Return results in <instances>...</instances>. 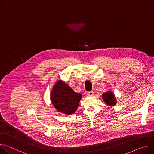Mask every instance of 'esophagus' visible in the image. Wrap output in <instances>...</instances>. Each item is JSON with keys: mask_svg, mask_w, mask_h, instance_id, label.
I'll return each instance as SVG.
<instances>
[{"mask_svg": "<svg viewBox=\"0 0 154 154\" xmlns=\"http://www.w3.org/2000/svg\"><path fill=\"white\" fill-rule=\"evenodd\" d=\"M87 94L89 96H92L94 95V92L93 91H88L87 93Z\"/></svg>", "mask_w": 154, "mask_h": 154, "instance_id": "esophagus-1", "label": "esophagus"}]
</instances>
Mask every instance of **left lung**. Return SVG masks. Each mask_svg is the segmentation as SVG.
<instances>
[{"mask_svg":"<svg viewBox=\"0 0 154 154\" xmlns=\"http://www.w3.org/2000/svg\"><path fill=\"white\" fill-rule=\"evenodd\" d=\"M105 102L109 106H113L116 103L114 94L111 91H108L102 95Z\"/></svg>","mask_w":154,"mask_h":154,"instance_id":"1","label":"left lung"}]
</instances>
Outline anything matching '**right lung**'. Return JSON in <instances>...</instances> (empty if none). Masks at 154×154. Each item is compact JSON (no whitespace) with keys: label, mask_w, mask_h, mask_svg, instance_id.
<instances>
[{"label":"right lung","mask_w":154,"mask_h":154,"mask_svg":"<svg viewBox=\"0 0 154 154\" xmlns=\"http://www.w3.org/2000/svg\"><path fill=\"white\" fill-rule=\"evenodd\" d=\"M54 106L60 112L66 115L73 114L77 109L82 94L75 93L63 81H58L51 93Z\"/></svg>","instance_id":"add662e5"}]
</instances>
